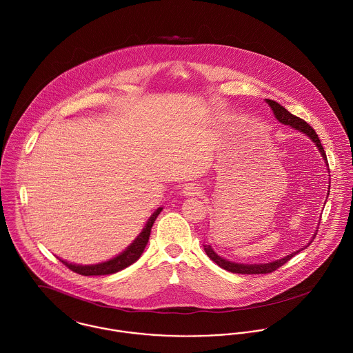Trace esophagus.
I'll return each instance as SVG.
<instances>
[{"instance_id":"34e87169","label":"esophagus","mask_w":353,"mask_h":353,"mask_svg":"<svg viewBox=\"0 0 353 353\" xmlns=\"http://www.w3.org/2000/svg\"><path fill=\"white\" fill-rule=\"evenodd\" d=\"M201 193H203L201 186L197 185V183H188L183 188V194L185 196H199Z\"/></svg>"}]
</instances>
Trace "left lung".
I'll list each match as a JSON object with an SVG mask.
<instances>
[{"label": "left lung", "mask_w": 353, "mask_h": 353, "mask_svg": "<svg viewBox=\"0 0 353 353\" xmlns=\"http://www.w3.org/2000/svg\"><path fill=\"white\" fill-rule=\"evenodd\" d=\"M268 105L272 108V112L275 115V118L278 119L281 123L283 124H289L292 125L293 128L296 130H300L303 131L304 134H307L318 146V149L321 150L323 159L327 161V157H326V153H325V149L321 143V139L318 137V134L315 132V130L303 119L297 118L294 117L293 114H290L288 110H285L282 105H279L276 101H272V100H267ZM204 250L205 253L208 254V257L215 261L219 267L230 271V272H235V274H270L275 270H278L281 265H283L285 263H288L296 253H299L300 250L297 252H293L290 254H288L286 257L281 259V260H276V261H272V263H267V264H238V263H232V261H228L225 259H222L221 256H218L212 248L210 245H204Z\"/></svg>", "instance_id": "left-lung-1"}]
</instances>
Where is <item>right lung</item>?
<instances>
[{
	"label": "right lung",
	"instance_id": "add662e5",
	"mask_svg": "<svg viewBox=\"0 0 353 353\" xmlns=\"http://www.w3.org/2000/svg\"><path fill=\"white\" fill-rule=\"evenodd\" d=\"M160 212H161V208H159L149 218L146 226L143 228L141 234L135 238V241L123 253H120L119 256H117L112 260H110V261H105V263H101V264H94V265H77V264L67 263L61 259H59V260L65 267H68L71 271H74L77 274H81V275H85V276H89V275H110V274L118 272L120 270L128 267L130 264H132L134 261H137L139 259V256L142 254V252H143V249L148 243L152 226H153V223H154V221H156V218L159 216Z\"/></svg>",
	"mask_w": 353,
	"mask_h": 353
}]
</instances>
